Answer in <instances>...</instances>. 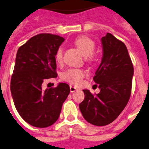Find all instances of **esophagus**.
<instances>
[{"label": "esophagus", "instance_id": "obj_1", "mask_svg": "<svg viewBox=\"0 0 149 149\" xmlns=\"http://www.w3.org/2000/svg\"><path fill=\"white\" fill-rule=\"evenodd\" d=\"M77 90V88H75V87H74V86H70V91H71V93H73V92L76 91Z\"/></svg>", "mask_w": 149, "mask_h": 149}]
</instances>
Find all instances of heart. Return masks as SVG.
Wrapping results in <instances>:
<instances>
[{
    "label": "heart",
    "mask_w": 149,
    "mask_h": 149,
    "mask_svg": "<svg viewBox=\"0 0 149 149\" xmlns=\"http://www.w3.org/2000/svg\"><path fill=\"white\" fill-rule=\"evenodd\" d=\"M74 44L78 51L84 56L87 57L88 61H91L94 60V52L95 50V42L87 36H80L74 40ZM55 60L57 62H61L62 60V50L58 49L55 53ZM85 75L84 72L78 68H70L64 72L62 78L65 81L72 84L77 85L79 84Z\"/></svg>",
    "instance_id": "b5f03b06"
}]
</instances>
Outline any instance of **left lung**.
<instances>
[{
  "label": "left lung",
  "mask_w": 149,
  "mask_h": 149,
  "mask_svg": "<svg viewBox=\"0 0 149 149\" xmlns=\"http://www.w3.org/2000/svg\"><path fill=\"white\" fill-rule=\"evenodd\" d=\"M103 56L94 81L100 91L93 95L83 90L79 104L84 118L94 126L111 123L126 107L132 90L133 65L126 45L107 33L101 39Z\"/></svg>",
  "instance_id": "8db88e82"
}]
</instances>
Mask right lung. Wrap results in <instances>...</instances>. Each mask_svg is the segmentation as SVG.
Masks as SVG:
<instances>
[{
    "mask_svg": "<svg viewBox=\"0 0 149 149\" xmlns=\"http://www.w3.org/2000/svg\"><path fill=\"white\" fill-rule=\"evenodd\" d=\"M64 41L59 36L41 33L29 39L17 52L11 94L20 116L35 127L55 123L70 93L65 83L45 91L42 88L45 79L57 77L55 53Z\"/></svg>",
    "mask_w": 149,
    "mask_h": 149,
    "instance_id": "1",
    "label": "right lung"
}]
</instances>
